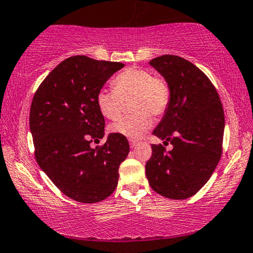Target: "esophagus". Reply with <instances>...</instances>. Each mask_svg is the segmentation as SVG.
Masks as SVG:
<instances>
[{
  "instance_id": "esophagus-1",
  "label": "esophagus",
  "mask_w": 253,
  "mask_h": 253,
  "mask_svg": "<svg viewBox=\"0 0 253 253\" xmlns=\"http://www.w3.org/2000/svg\"><path fill=\"white\" fill-rule=\"evenodd\" d=\"M137 144H138V142H137V141H133V140H131V141L129 142V145H130V148H135V147H136Z\"/></svg>"
}]
</instances>
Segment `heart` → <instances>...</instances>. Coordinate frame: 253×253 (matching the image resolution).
<instances>
[{
	"label": "heart",
	"instance_id": "b5f03b06",
	"mask_svg": "<svg viewBox=\"0 0 253 253\" xmlns=\"http://www.w3.org/2000/svg\"><path fill=\"white\" fill-rule=\"evenodd\" d=\"M113 89L102 88L96 95V104L105 118L117 120L122 116L124 101L131 99L134 115L120 119L111 126V131L130 140H137L151 127L150 115H164L169 104L170 90L162 78H155L150 71L129 67L112 80Z\"/></svg>",
	"mask_w": 253,
	"mask_h": 253
}]
</instances>
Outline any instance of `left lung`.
Instances as JSON below:
<instances>
[{
    "label": "left lung",
    "mask_w": 253,
    "mask_h": 253,
    "mask_svg": "<svg viewBox=\"0 0 253 253\" xmlns=\"http://www.w3.org/2000/svg\"><path fill=\"white\" fill-rule=\"evenodd\" d=\"M170 90L169 104L152 134L173 149L152 144L145 175L156 193L170 199L194 196L211 177L222 154L225 115L211 81L182 57L150 60Z\"/></svg>",
    "instance_id": "1"
}]
</instances>
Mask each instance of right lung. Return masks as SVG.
Returning <instances> with one entry per match:
<instances>
[{"mask_svg":"<svg viewBox=\"0 0 253 253\" xmlns=\"http://www.w3.org/2000/svg\"><path fill=\"white\" fill-rule=\"evenodd\" d=\"M124 66L87 56L70 57L48 74L32 101L30 128L39 166L77 202L109 197L129 152L127 138L115 133L102 147H90L92 140L104 137L105 122L96 95Z\"/></svg>","mask_w":253,"mask_h":253,"instance_id":"right-lung-1","label":"right lung"}]
</instances>
